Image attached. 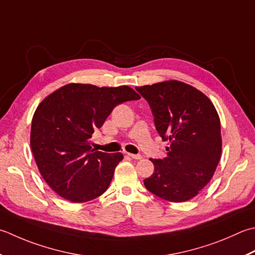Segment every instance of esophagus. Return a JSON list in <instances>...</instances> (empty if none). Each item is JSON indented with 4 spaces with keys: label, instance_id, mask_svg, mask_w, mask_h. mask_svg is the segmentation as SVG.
I'll use <instances>...</instances> for the list:
<instances>
[{
    "label": "esophagus",
    "instance_id": "34e87169",
    "mask_svg": "<svg viewBox=\"0 0 255 255\" xmlns=\"http://www.w3.org/2000/svg\"><path fill=\"white\" fill-rule=\"evenodd\" d=\"M129 157L132 158V159H136V160H139V159H141L142 157L140 156V154H133V153H127Z\"/></svg>",
    "mask_w": 255,
    "mask_h": 255
}]
</instances>
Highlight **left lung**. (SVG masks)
<instances>
[{"instance_id":"obj_1","label":"left lung","mask_w":255,"mask_h":255,"mask_svg":"<svg viewBox=\"0 0 255 255\" xmlns=\"http://www.w3.org/2000/svg\"><path fill=\"white\" fill-rule=\"evenodd\" d=\"M136 91L150 106L162 140L170 141L166 158L150 159L154 172L144 179V187L163 200H190L211 180L221 158L216 108L203 93L178 81L146 85Z\"/></svg>"}]
</instances>
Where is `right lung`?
<instances>
[{"label":"right lung","mask_w":255,"mask_h":255,"mask_svg":"<svg viewBox=\"0 0 255 255\" xmlns=\"http://www.w3.org/2000/svg\"><path fill=\"white\" fill-rule=\"evenodd\" d=\"M139 98L128 86L73 83L38 105L32 119L31 148L43 179L58 196L82 203L107 190L124 157L95 150L89 139L117 105Z\"/></svg>","instance_id":"right-lung-1"}]
</instances>
